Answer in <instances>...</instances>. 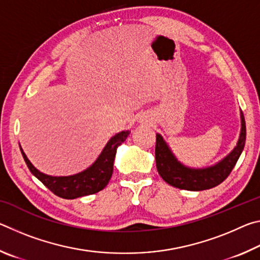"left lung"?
I'll return each instance as SVG.
<instances>
[{
  "mask_svg": "<svg viewBox=\"0 0 260 260\" xmlns=\"http://www.w3.org/2000/svg\"><path fill=\"white\" fill-rule=\"evenodd\" d=\"M241 126L240 139L234 150L226 158H223L221 161L218 162L217 165L202 170L189 169V167L183 166L181 162H179L167 147L165 141L162 140L159 134H157L155 155L158 173L162 180L171 186L179 189H186V190L200 191L218 186L222 181H225L228 175L231 174L232 170L234 169L242 151H243L246 129L244 116L242 111Z\"/></svg>",
  "mask_w": 260,
  "mask_h": 260,
  "instance_id": "left-lung-1",
  "label": "left lung"
}]
</instances>
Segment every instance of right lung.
Instances as JSON below:
<instances>
[{
	"label": "right lung",
	"instance_id": "right-lung-1",
	"mask_svg": "<svg viewBox=\"0 0 260 260\" xmlns=\"http://www.w3.org/2000/svg\"><path fill=\"white\" fill-rule=\"evenodd\" d=\"M128 135L129 131L120 132L114 135L107 143L93 165L83 172L71 175V177H50V175L43 174L30 164L21 148L20 151L32 174L40 180L51 192L61 199L74 200L78 197L99 192L105 188L112 177L113 160L116 157L117 148L124 142Z\"/></svg>",
	"mask_w": 260,
	"mask_h": 260
}]
</instances>
